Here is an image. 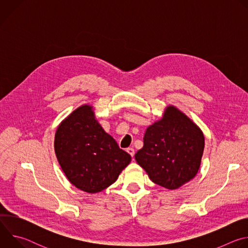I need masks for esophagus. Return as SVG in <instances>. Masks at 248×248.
<instances>
[{"label":"esophagus","instance_id":"esophagus-1","mask_svg":"<svg viewBox=\"0 0 248 248\" xmlns=\"http://www.w3.org/2000/svg\"><path fill=\"white\" fill-rule=\"evenodd\" d=\"M126 151H127V153H128L131 157L134 156V149H133V148H131V147H130V148H127Z\"/></svg>","mask_w":248,"mask_h":248}]
</instances>
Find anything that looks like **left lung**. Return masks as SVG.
<instances>
[{
    "label": "left lung",
    "mask_w": 248,
    "mask_h": 248,
    "mask_svg": "<svg viewBox=\"0 0 248 248\" xmlns=\"http://www.w3.org/2000/svg\"><path fill=\"white\" fill-rule=\"evenodd\" d=\"M143 147L134 156L149 179L167 189H178L191 181L200 168L205 138L199 126L172 105L149 125Z\"/></svg>",
    "instance_id": "1"
}]
</instances>
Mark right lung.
Here are the masks:
<instances>
[{
  "instance_id": "1",
  "label": "right lung",
  "mask_w": 248,
  "mask_h": 248,
  "mask_svg": "<svg viewBox=\"0 0 248 248\" xmlns=\"http://www.w3.org/2000/svg\"><path fill=\"white\" fill-rule=\"evenodd\" d=\"M55 153L66 179L77 188L97 193L113 185L131 157L98 123L93 106L69 114L55 133Z\"/></svg>"
}]
</instances>
